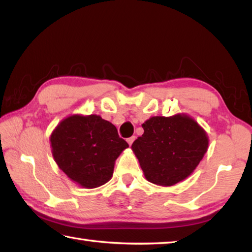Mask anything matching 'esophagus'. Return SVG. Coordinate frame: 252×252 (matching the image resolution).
<instances>
[{"instance_id":"34e87169","label":"esophagus","mask_w":252,"mask_h":252,"mask_svg":"<svg viewBox=\"0 0 252 252\" xmlns=\"http://www.w3.org/2000/svg\"><path fill=\"white\" fill-rule=\"evenodd\" d=\"M134 140H135V136H131V137L127 138L126 142H127V144H129V145L131 146V145H132V143L134 142Z\"/></svg>"}]
</instances>
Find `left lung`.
Listing matches in <instances>:
<instances>
[{
    "label": "left lung",
    "mask_w": 252,
    "mask_h": 252,
    "mask_svg": "<svg viewBox=\"0 0 252 252\" xmlns=\"http://www.w3.org/2000/svg\"><path fill=\"white\" fill-rule=\"evenodd\" d=\"M142 126L143 135L132 144V151L151 183L172 186L184 181L207 153V132L189 115L155 116Z\"/></svg>",
    "instance_id": "left-lung-1"
}]
</instances>
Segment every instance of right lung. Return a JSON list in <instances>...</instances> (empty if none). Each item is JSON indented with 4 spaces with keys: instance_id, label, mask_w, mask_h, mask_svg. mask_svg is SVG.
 Listing matches in <instances>:
<instances>
[{
    "instance_id": "obj_1",
    "label": "right lung",
    "mask_w": 252,
    "mask_h": 252,
    "mask_svg": "<svg viewBox=\"0 0 252 252\" xmlns=\"http://www.w3.org/2000/svg\"><path fill=\"white\" fill-rule=\"evenodd\" d=\"M52 155L63 173L83 189H96L112 176L115 161L129 147L116 126L97 115H71L50 136Z\"/></svg>"
}]
</instances>
